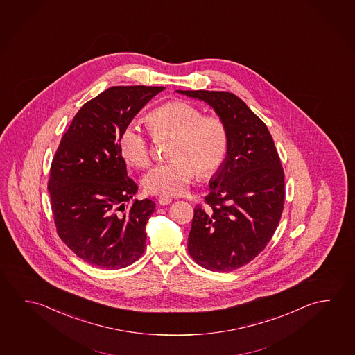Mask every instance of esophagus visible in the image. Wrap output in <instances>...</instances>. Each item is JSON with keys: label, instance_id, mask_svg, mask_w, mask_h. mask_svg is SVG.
I'll use <instances>...</instances> for the list:
<instances>
[{"label": "esophagus", "instance_id": "34e87169", "mask_svg": "<svg viewBox=\"0 0 355 355\" xmlns=\"http://www.w3.org/2000/svg\"><path fill=\"white\" fill-rule=\"evenodd\" d=\"M171 201H173V198H170V196H165V195H162V196H159V198H157V202H159V205H162V206L171 204Z\"/></svg>", "mask_w": 355, "mask_h": 355}]
</instances>
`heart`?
<instances>
[{"label":"heart","mask_w":355,"mask_h":355,"mask_svg":"<svg viewBox=\"0 0 355 355\" xmlns=\"http://www.w3.org/2000/svg\"><path fill=\"white\" fill-rule=\"evenodd\" d=\"M146 124L157 138L173 135L168 149L171 160L150 168L144 189L154 195H179L200 175L210 178L223 166L229 151V129L220 115L206 114L181 101L165 103L146 115ZM118 146L132 166L146 168L151 162L149 140L137 124L121 130Z\"/></svg>","instance_id":"b5f03b06"}]
</instances>
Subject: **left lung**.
I'll list each match as a JSON object with an SVG mask.
<instances>
[{
  "label": "left lung",
  "instance_id": "obj_1",
  "mask_svg": "<svg viewBox=\"0 0 355 355\" xmlns=\"http://www.w3.org/2000/svg\"><path fill=\"white\" fill-rule=\"evenodd\" d=\"M207 103L229 129V151L196 205L187 251L206 270L230 272L265 250L282 216L284 171L265 123L230 92L176 90Z\"/></svg>",
  "mask_w": 355,
  "mask_h": 355
}]
</instances>
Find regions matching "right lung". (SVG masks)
I'll return each mask as SVG.
<instances>
[{
    "label": "right lung",
    "mask_w": 355,
    "mask_h": 355,
    "mask_svg": "<svg viewBox=\"0 0 355 355\" xmlns=\"http://www.w3.org/2000/svg\"><path fill=\"white\" fill-rule=\"evenodd\" d=\"M164 89L118 85L104 90L79 109L54 154L49 191L57 232L89 265L119 270L144 253L145 226L155 202L145 198L129 204L138 185L128 178L118 139Z\"/></svg>",
    "instance_id": "right-lung-1"
}]
</instances>
